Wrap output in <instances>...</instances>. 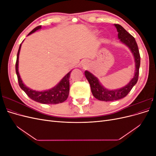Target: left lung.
<instances>
[{"mask_svg": "<svg viewBox=\"0 0 156 156\" xmlns=\"http://www.w3.org/2000/svg\"><path fill=\"white\" fill-rule=\"evenodd\" d=\"M119 32L118 36L121 43L129 48L133 54L135 61V73L133 78L126 86L115 90H109L103 87L99 81L98 77L86 70L84 75L90 83L93 96L97 100L103 101H111L120 100L126 97L138 81L139 67H140V54L137 44L134 37L129 34L123 27L119 24H114Z\"/></svg>", "mask_w": 156, "mask_h": 156, "instance_id": "8db88e82", "label": "left lung"}]
</instances>
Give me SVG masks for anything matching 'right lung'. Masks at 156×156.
Instances as JSON below:
<instances>
[{"label": "right lung", "instance_id": "obj_1", "mask_svg": "<svg viewBox=\"0 0 156 156\" xmlns=\"http://www.w3.org/2000/svg\"><path fill=\"white\" fill-rule=\"evenodd\" d=\"M41 26H38L33 29L28 36L32 34L37 30L41 29ZM21 48V44L19 48L17 60L16 64V71L17 75L18 82L21 88L24 91L27 96L32 100H34L38 103H44V104H58V103H62L67 100L69 92V76L72 71H70L65 76L60 80V81L51 89L46 90L44 91H37L27 87L25 84L23 83L22 79L19 73V56Z\"/></svg>", "mask_w": 156, "mask_h": 156}]
</instances>
